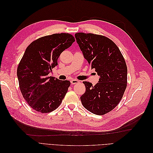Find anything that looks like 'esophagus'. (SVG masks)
Returning a JSON list of instances; mask_svg holds the SVG:
<instances>
[{"label": "esophagus", "mask_w": 153, "mask_h": 153, "mask_svg": "<svg viewBox=\"0 0 153 153\" xmlns=\"http://www.w3.org/2000/svg\"><path fill=\"white\" fill-rule=\"evenodd\" d=\"M70 82H71V84L72 85L76 84H78V83H80V81H79V80H75V79H72Z\"/></svg>", "instance_id": "obj_1"}]
</instances>
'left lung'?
<instances>
[{"label": "left lung", "mask_w": 153, "mask_h": 153, "mask_svg": "<svg viewBox=\"0 0 153 153\" xmlns=\"http://www.w3.org/2000/svg\"><path fill=\"white\" fill-rule=\"evenodd\" d=\"M84 57L100 76L94 86L84 82L83 106L96 115L112 110L121 100L127 86V66L117 46L103 36L78 32L75 34Z\"/></svg>", "instance_id": "1"}]
</instances>
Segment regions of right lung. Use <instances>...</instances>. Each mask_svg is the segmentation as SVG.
<instances>
[{
    "label": "right lung",
    "instance_id": "obj_1",
    "mask_svg": "<svg viewBox=\"0 0 153 153\" xmlns=\"http://www.w3.org/2000/svg\"><path fill=\"white\" fill-rule=\"evenodd\" d=\"M75 38L68 33L46 36L32 42L17 68L20 89L27 103L37 112L48 113L59 107L70 85L68 80L48 76L57 59Z\"/></svg>",
    "mask_w": 153,
    "mask_h": 153
}]
</instances>
